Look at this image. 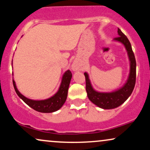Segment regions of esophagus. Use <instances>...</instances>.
<instances>
[{"instance_id": "obj_1", "label": "esophagus", "mask_w": 150, "mask_h": 150, "mask_svg": "<svg viewBox=\"0 0 150 150\" xmlns=\"http://www.w3.org/2000/svg\"><path fill=\"white\" fill-rule=\"evenodd\" d=\"M72 69L74 71H77V70H80V66H79L78 63H77V62H74L73 65H72Z\"/></svg>"}]
</instances>
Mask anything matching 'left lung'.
<instances>
[{"mask_svg":"<svg viewBox=\"0 0 150 150\" xmlns=\"http://www.w3.org/2000/svg\"><path fill=\"white\" fill-rule=\"evenodd\" d=\"M118 37L115 38L113 41L123 44L128 53L130 61V73L125 83L116 90L110 92H98L93 88L89 75L85 73L86 80V91L87 97L94 104L103 109H113L120 106L130 97L133 91L136 80V61L132 52V46L128 39L120 29L118 28Z\"/></svg>","mask_w":150,"mask_h":150,"instance_id":"8db88e82","label":"left lung"}]
</instances>
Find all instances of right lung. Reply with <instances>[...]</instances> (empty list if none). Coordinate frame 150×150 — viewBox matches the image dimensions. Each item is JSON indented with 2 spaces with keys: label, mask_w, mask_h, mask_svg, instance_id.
Returning <instances> with one entry per match:
<instances>
[{
  "label": "right lung",
  "mask_w": 150,
  "mask_h": 150,
  "mask_svg": "<svg viewBox=\"0 0 150 150\" xmlns=\"http://www.w3.org/2000/svg\"><path fill=\"white\" fill-rule=\"evenodd\" d=\"M72 78V73L69 70H66L62 77L61 85L57 92L52 97L42 100H34L25 97L19 92L16 84L13 78V86L18 97L26 103L29 106L35 111L41 113H53L58 111L64 104L68 96V91L69 88L70 80Z\"/></svg>",
  "instance_id": "right-lung-1"
}]
</instances>
